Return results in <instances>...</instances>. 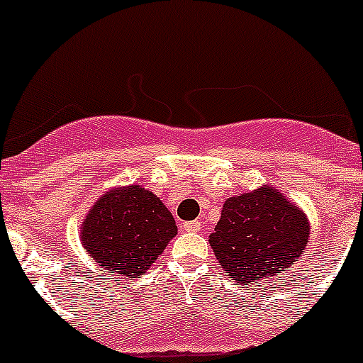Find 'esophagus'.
I'll return each mask as SVG.
<instances>
[{
	"label": "esophagus",
	"mask_w": 363,
	"mask_h": 363,
	"mask_svg": "<svg viewBox=\"0 0 363 363\" xmlns=\"http://www.w3.org/2000/svg\"><path fill=\"white\" fill-rule=\"evenodd\" d=\"M201 229V221L200 220H192V221H185L184 223V230L187 233H196V230Z\"/></svg>",
	"instance_id": "esophagus-1"
}]
</instances>
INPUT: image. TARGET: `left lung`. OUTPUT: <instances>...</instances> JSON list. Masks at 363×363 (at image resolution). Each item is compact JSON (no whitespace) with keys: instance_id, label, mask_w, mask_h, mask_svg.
<instances>
[{"instance_id":"obj_1","label":"left lung","mask_w":363,"mask_h":363,"mask_svg":"<svg viewBox=\"0 0 363 363\" xmlns=\"http://www.w3.org/2000/svg\"><path fill=\"white\" fill-rule=\"evenodd\" d=\"M307 240L303 213L274 189H259L223 203L209 243L229 278L256 287L298 262Z\"/></svg>"}]
</instances>
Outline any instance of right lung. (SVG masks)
<instances>
[{"mask_svg":"<svg viewBox=\"0 0 363 363\" xmlns=\"http://www.w3.org/2000/svg\"><path fill=\"white\" fill-rule=\"evenodd\" d=\"M178 233L172 214L150 191L130 185L99 198L83 221L85 251L108 271L140 277Z\"/></svg>","mask_w":363,"mask_h":363,"instance_id":"right-lung-1","label":"right lung"}]
</instances>
